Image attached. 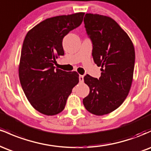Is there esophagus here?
Here are the masks:
<instances>
[{"label":"esophagus","mask_w":151,"mask_h":151,"mask_svg":"<svg viewBox=\"0 0 151 151\" xmlns=\"http://www.w3.org/2000/svg\"><path fill=\"white\" fill-rule=\"evenodd\" d=\"M79 81H80V82H83V81H84V76L79 75Z\"/></svg>","instance_id":"1"}]
</instances>
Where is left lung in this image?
<instances>
[{
	"mask_svg": "<svg viewBox=\"0 0 151 151\" xmlns=\"http://www.w3.org/2000/svg\"><path fill=\"white\" fill-rule=\"evenodd\" d=\"M86 32L92 40V56L101 77H84L89 93L83 99L88 111L96 116L108 114L119 108L129 94L133 77L135 50L131 38L114 19L86 13Z\"/></svg>",
	"mask_w": 151,
	"mask_h": 151,
	"instance_id": "8db88e82",
	"label": "left lung"
}]
</instances>
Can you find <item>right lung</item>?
Instances as JSON below:
<instances>
[{
    "instance_id": "right-lung-1",
    "label": "right lung",
    "mask_w": 151,
    "mask_h": 151,
    "mask_svg": "<svg viewBox=\"0 0 151 151\" xmlns=\"http://www.w3.org/2000/svg\"><path fill=\"white\" fill-rule=\"evenodd\" d=\"M84 13L47 18L27 32L18 66L22 90L32 106L47 116L65 109L72 89L79 83L77 72H67L54 67L64 55L62 40L82 22Z\"/></svg>"
}]
</instances>
